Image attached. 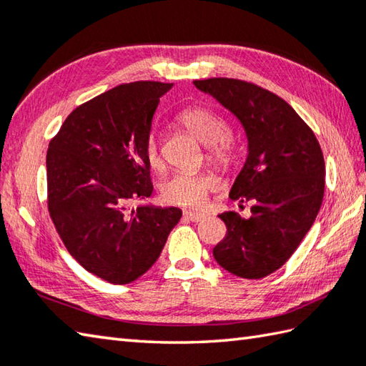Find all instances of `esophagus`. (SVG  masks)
I'll return each instance as SVG.
<instances>
[{
	"mask_svg": "<svg viewBox=\"0 0 366 366\" xmlns=\"http://www.w3.org/2000/svg\"><path fill=\"white\" fill-rule=\"evenodd\" d=\"M183 215L186 219H189V222H202L205 218L204 213H197V212H184Z\"/></svg>",
	"mask_w": 366,
	"mask_h": 366,
	"instance_id": "obj_1",
	"label": "esophagus"
}]
</instances>
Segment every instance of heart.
I'll use <instances>...</instances> for the list:
<instances>
[{
	"label": "heart",
	"instance_id": "obj_1",
	"mask_svg": "<svg viewBox=\"0 0 366 366\" xmlns=\"http://www.w3.org/2000/svg\"><path fill=\"white\" fill-rule=\"evenodd\" d=\"M177 121L205 144V157L212 165L222 172H231L236 167L239 159L237 144L229 137V126L222 114L209 107L194 105L184 108ZM143 156L151 170L162 169L161 143L154 132L144 139ZM213 186L215 178L209 172H178L161 184V197L170 205L199 209L207 202Z\"/></svg>",
	"mask_w": 366,
	"mask_h": 366
}]
</instances>
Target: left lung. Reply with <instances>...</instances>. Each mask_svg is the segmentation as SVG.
I'll list each match as a JSON object with an SVG mask.
<instances>
[{
  "instance_id": "1",
  "label": "left lung",
  "mask_w": 366,
  "mask_h": 366,
  "mask_svg": "<svg viewBox=\"0 0 366 366\" xmlns=\"http://www.w3.org/2000/svg\"><path fill=\"white\" fill-rule=\"evenodd\" d=\"M194 86L236 114L248 139L247 162L229 197L252 202L250 218L219 215L227 231L213 257L237 277L263 279L290 259L320 210L322 148L301 116L267 89L232 78L196 79Z\"/></svg>"
}]
</instances>
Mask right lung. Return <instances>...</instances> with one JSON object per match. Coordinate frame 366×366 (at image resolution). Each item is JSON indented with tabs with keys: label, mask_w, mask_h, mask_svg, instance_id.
<instances>
[{
	"label": "right lung",
	"mask_w": 366,
	"mask_h": 366,
	"mask_svg": "<svg viewBox=\"0 0 366 366\" xmlns=\"http://www.w3.org/2000/svg\"><path fill=\"white\" fill-rule=\"evenodd\" d=\"M172 84L137 81L68 114L46 156L47 210L71 257L109 284H130L159 258L177 207L140 205L153 194L144 139Z\"/></svg>",
	"instance_id": "obj_1"
}]
</instances>
